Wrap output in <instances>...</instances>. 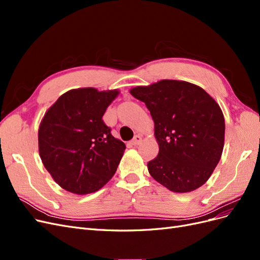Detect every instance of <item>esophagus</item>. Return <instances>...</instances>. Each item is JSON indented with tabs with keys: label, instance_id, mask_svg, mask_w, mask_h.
<instances>
[{
	"label": "esophagus",
	"instance_id": "obj_1",
	"mask_svg": "<svg viewBox=\"0 0 260 260\" xmlns=\"http://www.w3.org/2000/svg\"><path fill=\"white\" fill-rule=\"evenodd\" d=\"M141 141H142V137L141 136H136L135 138H133V140L131 141V144L132 145H139L141 143Z\"/></svg>",
	"mask_w": 260,
	"mask_h": 260
}]
</instances>
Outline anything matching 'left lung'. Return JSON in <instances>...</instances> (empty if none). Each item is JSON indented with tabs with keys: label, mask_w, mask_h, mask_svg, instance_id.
Masks as SVG:
<instances>
[{
	"label": "left lung",
	"mask_w": 260,
	"mask_h": 260,
	"mask_svg": "<svg viewBox=\"0 0 260 260\" xmlns=\"http://www.w3.org/2000/svg\"><path fill=\"white\" fill-rule=\"evenodd\" d=\"M144 102L159 146L147 162L157 182L176 193L191 192L211 176L224 144V117L216 101L186 81L160 80L130 90Z\"/></svg>",
	"instance_id": "1"
}]
</instances>
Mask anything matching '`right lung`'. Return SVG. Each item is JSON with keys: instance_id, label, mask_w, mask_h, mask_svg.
I'll return each instance as SVG.
<instances>
[{"instance_id": "right-lung-1", "label": "right lung", "mask_w": 260, "mask_h": 260, "mask_svg": "<svg viewBox=\"0 0 260 260\" xmlns=\"http://www.w3.org/2000/svg\"><path fill=\"white\" fill-rule=\"evenodd\" d=\"M117 90L74 89L49 108L39 127V153L59 186L75 194L99 191L115 175L125 145L102 117Z\"/></svg>"}]
</instances>
